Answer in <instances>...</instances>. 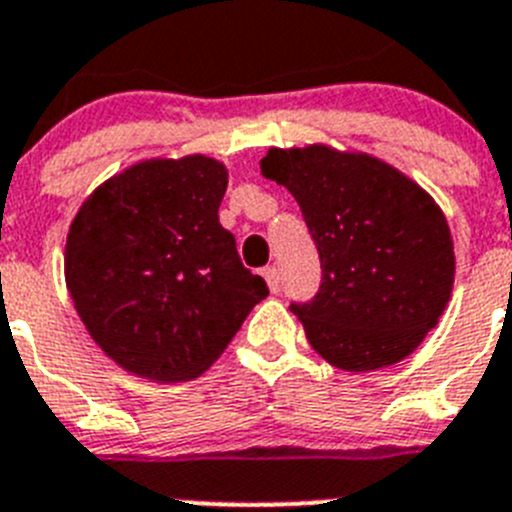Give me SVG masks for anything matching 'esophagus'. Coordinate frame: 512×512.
Segmentation results:
<instances>
[{
  "label": "esophagus",
  "mask_w": 512,
  "mask_h": 512,
  "mask_svg": "<svg viewBox=\"0 0 512 512\" xmlns=\"http://www.w3.org/2000/svg\"><path fill=\"white\" fill-rule=\"evenodd\" d=\"M262 278L267 280V288L273 290V293H278L280 288V270L275 265H267L265 270H262Z\"/></svg>",
  "instance_id": "34e87169"
}]
</instances>
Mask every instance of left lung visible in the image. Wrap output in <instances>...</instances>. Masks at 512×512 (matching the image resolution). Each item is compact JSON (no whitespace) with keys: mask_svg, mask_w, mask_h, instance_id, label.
Here are the masks:
<instances>
[{"mask_svg":"<svg viewBox=\"0 0 512 512\" xmlns=\"http://www.w3.org/2000/svg\"><path fill=\"white\" fill-rule=\"evenodd\" d=\"M262 176L298 201L321 260L311 301H293L326 362L370 372L423 342L454 283V245L434 199L370 155L311 145L270 150Z\"/></svg>","mask_w":512,"mask_h":512,"instance_id":"left-lung-1","label":"left lung"}]
</instances>
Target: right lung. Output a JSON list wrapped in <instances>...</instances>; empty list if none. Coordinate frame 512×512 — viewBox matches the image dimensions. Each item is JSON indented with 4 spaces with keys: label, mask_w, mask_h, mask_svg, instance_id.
Returning a JSON list of instances; mask_svg holds the SVG:
<instances>
[{
    "label": "right lung",
    "mask_w": 512,
    "mask_h": 512,
    "mask_svg": "<svg viewBox=\"0 0 512 512\" xmlns=\"http://www.w3.org/2000/svg\"><path fill=\"white\" fill-rule=\"evenodd\" d=\"M227 168L147 160L91 193L66 242V283L94 342L127 372L199 377L270 293L219 224Z\"/></svg>",
    "instance_id": "obj_1"
}]
</instances>
